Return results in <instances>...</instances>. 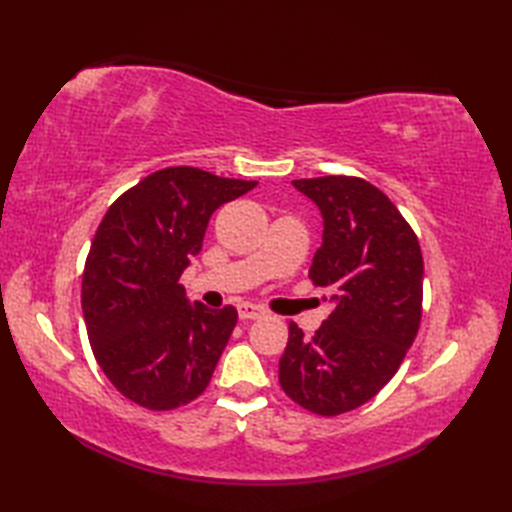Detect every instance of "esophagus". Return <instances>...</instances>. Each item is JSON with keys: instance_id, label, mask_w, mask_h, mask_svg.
<instances>
[{"instance_id": "esophagus-1", "label": "esophagus", "mask_w": 512, "mask_h": 512, "mask_svg": "<svg viewBox=\"0 0 512 512\" xmlns=\"http://www.w3.org/2000/svg\"><path fill=\"white\" fill-rule=\"evenodd\" d=\"M237 314H239V319H242V321H248V319H259V317H262L264 310L259 308V306H255V303H239Z\"/></svg>"}]
</instances>
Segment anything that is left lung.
Segmentation results:
<instances>
[{"instance_id":"8db88e82","label":"left lung","mask_w":512,"mask_h":512,"mask_svg":"<svg viewBox=\"0 0 512 512\" xmlns=\"http://www.w3.org/2000/svg\"><path fill=\"white\" fill-rule=\"evenodd\" d=\"M319 206L323 242L310 279L332 292V312L312 339L290 323L279 385L319 416H339L383 389L416 339L422 253L416 233L383 191L361 178L292 180Z\"/></svg>"}]
</instances>
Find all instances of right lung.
<instances>
[{
  "label": "right lung",
  "mask_w": 512,
  "mask_h": 512,
  "mask_svg": "<svg viewBox=\"0 0 512 512\" xmlns=\"http://www.w3.org/2000/svg\"><path fill=\"white\" fill-rule=\"evenodd\" d=\"M255 184L169 167L107 209L85 262L81 308L96 363L136 405L169 411L209 385L237 310L189 303L180 275L215 209Z\"/></svg>",
  "instance_id": "obj_1"
}]
</instances>
